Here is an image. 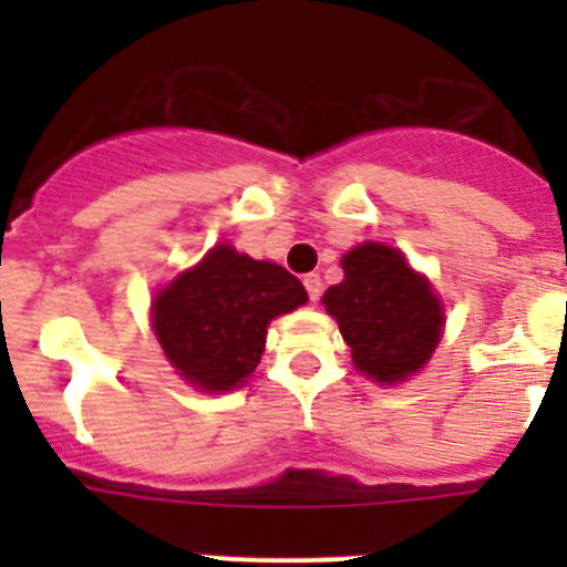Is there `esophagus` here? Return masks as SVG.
Instances as JSON below:
<instances>
[{
  "instance_id": "esophagus-1",
  "label": "esophagus",
  "mask_w": 567,
  "mask_h": 567,
  "mask_svg": "<svg viewBox=\"0 0 567 567\" xmlns=\"http://www.w3.org/2000/svg\"><path fill=\"white\" fill-rule=\"evenodd\" d=\"M303 287H307V292H309V300H318L320 298V289H323V284H320V275H307V278H303Z\"/></svg>"
}]
</instances>
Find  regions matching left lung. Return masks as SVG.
<instances>
[{
	"label": "left lung",
	"instance_id": "left-lung-1",
	"mask_svg": "<svg viewBox=\"0 0 567 567\" xmlns=\"http://www.w3.org/2000/svg\"><path fill=\"white\" fill-rule=\"evenodd\" d=\"M340 264L346 278L327 289L323 303L358 372L378 383L420 372L443 329V309L429 280L409 269L400 249L383 244H360Z\"/></svg>",
	"mask_w": 567,
	"mask_h": 567
}]
</instances>
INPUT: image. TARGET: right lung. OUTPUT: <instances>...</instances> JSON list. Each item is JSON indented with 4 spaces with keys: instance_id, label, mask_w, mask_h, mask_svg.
<instances>
[{
    "instance_id": "1",
    "label": "right lung",
    "mask_w": 567,
    "mask_h": 567,
    "mask_svg": "<svg viewBox=\"0 0 567 567\" xmlns=\"http://www.w3.org/2000/svg\"><path fill=\"white\" fill-rule=\"evenodd\" d=\"M307 303V289L278 264L215 247L153 303L155 338L184 380L229 392L260 363L269 320Z\"/></svg>"
}]
</instances>
